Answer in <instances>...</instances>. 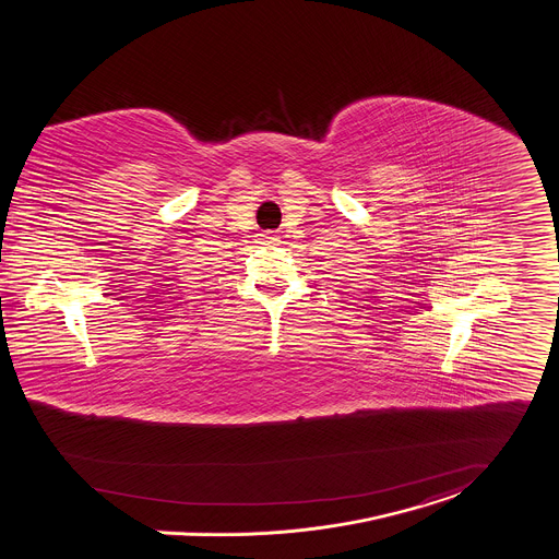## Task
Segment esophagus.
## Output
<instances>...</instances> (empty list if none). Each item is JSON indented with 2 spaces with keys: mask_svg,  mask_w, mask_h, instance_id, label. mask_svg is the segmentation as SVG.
Listing matches in <instances>:
<instances>
[{
  "mask_svg": "<svg viewBox=\"0 0 559 559\" xmlns=\"http://www.w3.org/2000/svg\"><path fill=\"white\" fill-rule=\"evenodd\" d=\"M262 243H264V246H269V248H273V246H280L282 241H280V237H275V235L266 233V235H262Z\"/></svg>",
  "mask_w": 559,
  "mask_h": 559,
  "instance_id": "1",
  "label": "esophagus"
}]
</instances>
